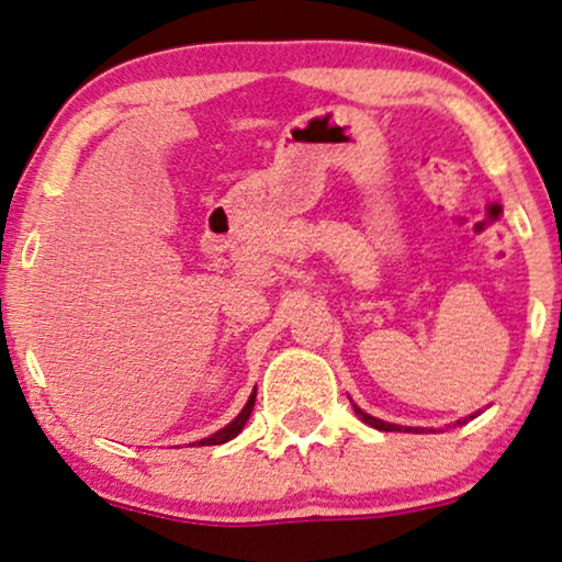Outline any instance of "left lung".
I'll list each match as a JSON object with an SVG mask.
<instances>
[{
    "mask_svg": "<svg viewBox=\"0 0 562 562\" xmlns=\"http://www.w3.org/2000/svg\"><path fill=\"white\" fill-rule=\"evenodd\" d=\"M355 411L359 416H362V422L364 424H370V426H375V429H380V431H424V429H414V426H398V424H387V422H383V418H375V416H370V414H364L362 408H357L355 406ZM477 414H481V411H475V414H470V418H475ZM468 418H462V422H458V424H465Z\"/></svg>",
    "mask_w": 562,
    "mask_h": 562,
    "instance_id": "8db88e82",
    "label": "left lung"
}]
</instances>
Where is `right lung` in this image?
<instances>
[{
	"label": "right lung",
	"mask_w": 562,
	"mask_h": 562,
	"mask_svg": "<svg viewBox=\"0 0 562 562\" xmlns=\"http://www.w3.org/2000/svg\"><path fill=\"white\" fill-rule=\"evenodd\" d=\"M254 401H257V391H254L251 395H249V401H246V406L241 408V414H238L234 422H231L228 426H223L221 431H215V434H211V437H205V439H200V447H211V445H223V442H228V439H234L238 431L244 429V424L249 422V416H251V408H254Z\"/></svg>",
	"instance_id": "right-lung-1"
}]
</instances>
